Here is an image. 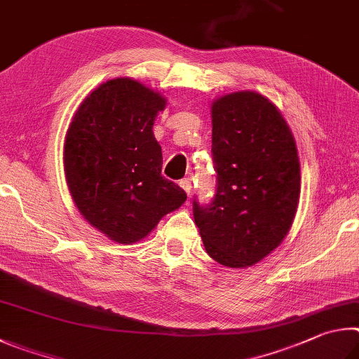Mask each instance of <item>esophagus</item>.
Returning a JSON list of instances; mask_svg holds the SVG:
<instances>
[{
  "label": "esophagus",
  "instance_id": "esophagus-1",
  "mask_svg": "<svg viewBox=\"0 0 359 359\" xmlns=\"http://www.w3.org/2000/svg\"><path fill=\"white\" fill-rule=\"evenodd\" d=\"M180 186L183 187L187 196H191V192H192V181H191V178L181 180V181H180Z\"/></svg>",
  "mask_w": 359,
  "mask_h": 359
}]
</instances>
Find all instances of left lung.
I'll list each match as a JSON object with an SVG mask.
<instances>
[{"instance_id": "left-lung-1", "label": "left lung", "mask_w": 359, "mask_h": 359, "mask_svg": "<svg viewBox=\"0 0 359 359\" xmlns=\"http://www.w3.org/2000/svg\"><path fill=\"white\" fill-rule=\"evenodd\" d=\"M217 191L194 219L212 260L229 268L262 262L284 241L298 210L299 157L278 107L255 91L212 100Z\"/></svg>"}]
</instances>
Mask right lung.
<instances>
[{
    "instance_id": "1",
    "label": "right lung",
    "mask_w": 359,
    "mask_h": 359,
    "mask_svg": "<svg viewBox=\"0 0 359 359\" xmlns=\"http://www.w3.org/2000/svg\"><path fill=\"white\" fill-rule=\"evenodd\" d=\"M167 105L159 91L130 77L99 85L75 111L65 140V175L86 222L118 244H134L186 202L162 176L153 134Z\"/></svg>"
}]
</instances>
